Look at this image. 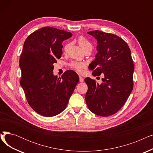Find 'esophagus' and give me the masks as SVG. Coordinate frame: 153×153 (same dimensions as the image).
Wrapping results in <instances>:
<instances>
[{"mask_svg":"<svg viewBox=\"0 0 153 153\" xmlns=\"http://www.w3.org/2000/svg\"><path fill=\"white\" fill-rule=\"evenodd\" d=\"M79 81L81 82H84V78L82 77H81V76H79Z\"/></svg>","mask_w":153,"mask_h":153,"instance_id":"34e87169","label":"esophagus"}]
</instances>
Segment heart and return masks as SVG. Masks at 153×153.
<instances>
[{"instance_id": "b5f03b06", "label": "heart", "mask_w": 153, "mask_h": 153, "mask_svg": "<svg viewBox=\"0 0 153 153\" xmlns=\"http://www.w3.org/2000/svg\"><path fill=\"white\" fill-rule=\"evenodd\" d=\"M77 43L79 45V46L81 47V49L84 51H85L87 49H92V44L88 41V40L84 36H80L77 39ZM70 45L69 43L66 44L64 48V51H67L68 48L69 47ZM70 66L75 70H76L79 72H82L83 68L85 67V64L82 62H72L70 64Z\"/></svg>"}]
</instances>
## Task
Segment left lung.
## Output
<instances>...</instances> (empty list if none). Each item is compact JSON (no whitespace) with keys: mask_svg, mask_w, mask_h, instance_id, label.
Masks as SVG:
<instances>
[{"mask_svg":"<svg viewBox=\"0 0 153 153\" xmlns=\"http://www.w3.org/2000/svg\"><path fill=\"white\" fill-rule=\"evenodd\" d=\"M97 41L98 53L89 65L94 76L104 75L102 83L87 77L85 102L89 109L100 117L114 115L124 105L133 88L134 64L131 51L116 35L99 30L87 32Z\"/></svg>","mask_w":153,"mask_h":153,"instance_id":"1","label":"left lung"}]
</instances>
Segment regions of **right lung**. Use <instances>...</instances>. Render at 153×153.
Instances as JSON below:
<instances>
[{
    "instance_id": "1",
    "label": "right lung",
    "mask_w": 153,
    "mask_h": 153,
    "mask_svg": "<svg viewBox=\"0 0 153 153\" xmlns=\"http://www.w3.org/2000/svg\"><path fill=\"white\" fill-rule=\"evenodd\" d=\"M72 35L66 31L45 27L33 32L24 43L20 83L30 106L44 117L56 116L66 108L79 81L72 70L66 71L61 77L53 75V64L62 54V42Z\"/></svg>"
}]
</instances>
